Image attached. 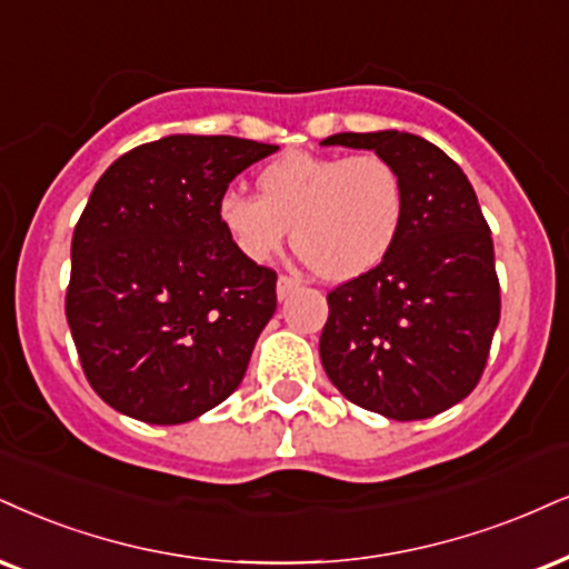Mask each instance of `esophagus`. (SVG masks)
Returning <instances> with one entry per match:
<instances>
[{
    "label": "esophagus",
    "mask_w": 569,
    "mask_h": 569,
    "mask_svg": "<svg viewBox=\"0 0 569 569\" xmlns=\"http://www.w3.org/2000/svg\"><path fill=\"white\" fill-rule=\"evenodd\" d=\"M300 287V279L298 277H287V273H282V277L277 279V298L279 300H284V298H290L292 292H296Z\"/></svg>",
    "instance_id": "1"
}]
</instances>
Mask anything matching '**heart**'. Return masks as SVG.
Here are the masks:
<instances>
[{
	"label": "heart",
	"mask_w": 569,
	"mask_h": 569,
	"mask_svg": "<svg viewBox=\"0 0 569 569\" xmlns=\"http://www.w3.org/2000/svg\"><path fill=\"white\" fill-rule=\"evenodd\" d=\"M256 194L227 189L216 202L221 229L252 263L284 248L327 282H350L390 256L403 227L406 187L380 156H317L292 150L261 168Z\"/></svg>",
	"instance_id": "obj_1"
}]
</instances>
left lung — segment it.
<instances>
[{"instance_id":"left-lung-1","label":"left lung","mask_w":569,"mask_h":569,"mask_svg":"<svg viewBox=\"0 0 569 569\" xmlns=\"http://www.w3.org/2000/svg\"><path fill=\"white\" fill-rule=\"evenodd\" d=\"M375 150L406 187L403 227L375 271L335 287L319 353L350 403L398 422L467 398L501 317L493 240L478 194L440 147L406 131L332 134Z\"/></svg>"}]
</instances>
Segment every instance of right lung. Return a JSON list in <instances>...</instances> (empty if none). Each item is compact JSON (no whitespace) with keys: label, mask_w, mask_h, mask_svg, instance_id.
Returning a JSON list of instances; mask_svg holds the SVG:
<instances>
[{"label":"right lung","mask_w":569,"mask_h":569,"mask_svg":"<svg viewBox=\"0 0 569 569\" xmlns=\"http://www.w3.org/2000/svg\"><path fill=\"white\" fill-rule=\"evenodd\" d=\"M277 144L173 134L102 173L70 244L66 317L97 396L147 425L227 401L277 311V271L216 216L229 181Z\"/></svg>","instance_id":"1"}]
</instances>
